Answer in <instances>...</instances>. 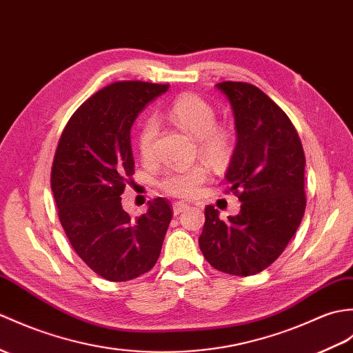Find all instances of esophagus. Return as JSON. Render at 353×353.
Masks as SVG:
<instances>
[{
	"label": "esophagus",
	"mask_w": 353,
	"mask_h": 353,
	"mask_svg": "<svg viewBox=\"0 0 353 353\" xmlns=\"http://www.w3.org/2000/svg\"><path fill=\"white\" fill-rule=\"evenodd\" d=\"M188 208V204L186 203H183V201H176V203H173V212H174V215H179V214H182V212H185Z\"/></svg>",
	"instance_id": "34e87169"
}]
</instances>
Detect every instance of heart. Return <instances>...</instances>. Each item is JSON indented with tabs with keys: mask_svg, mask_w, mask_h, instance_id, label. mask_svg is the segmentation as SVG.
<instances>
[{
	"mask_svg": "<svg viewBox=\"0 0 353 353\" xmlns=\"http://www.w3.org/2000/svg\"><path fill=\"white\" fill-rule=\"evenodd\" d=\"M168 119L179 129L196 139L200 154L210 163L223 167L230 161L233 154V135L227 128L216 126L214 106L203 97L192 93L179 96L168 108ZM157 135V121L152 119L145 120L138 134V149L143 159L152 158ZM208 177V167L204 163H196L188 168L167 171L161 180V188L168 194L190 199L200 191Z\"/></svg>",
	"mask_w": 353,
	"mask_h": 353,
	"instance_id": "b5f03b06",
	"label": "heart"
}]
</instances>
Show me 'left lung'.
I'll use <instances>...</instances> for the list:
<instances>
[{
    "instance_id": "1",
    "label": "left lung",
    "mask_w": 353,
    "mask_h": 353,
    "mask_svg": "<svg viewBox=\"0 0 353 353\" xmlns=\"http://www.w3.org/2000/svg\"><path fill=\"white\" fill-rule=\"evenodd\" d=\"M215 87L233 110L236 147L225 182L242 204L225 221L208 206L199 243L215 269L248 276L272 265L298 230L305 212V154L290 119L260 88L233 81Z\"/></svg>"
}]
</instances>
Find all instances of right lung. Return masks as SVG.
<instances>
[{
  "label": "right lung",
  "mask_w": 353,
  "mask_h": 353,
  "mask_svg": "<svg viewBox=\"0 0 353 353\" xmlns=\"http://www.w3.org/2000/svg\"><path fill=\"white\" fill-rule=\"evenodd\" d=\"M168 87L141 81L103 87L73 112L57 147L51 188L60 223L84 263L108 281L149 272L173 216L170 201L158 196L132 218L120 196L134 174L130 129Z\"/></svg>",
  "instance_id": "add662e5"
}]
</instances>
